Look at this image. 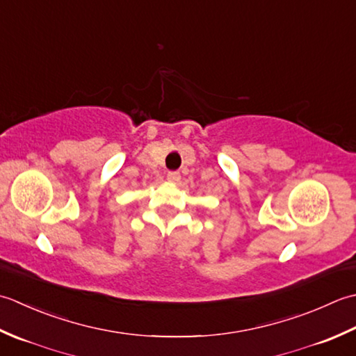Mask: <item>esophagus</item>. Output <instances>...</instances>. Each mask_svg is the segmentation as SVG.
<instances>
[{"label":"esophagus","instance_id":"obj_1","mask_svg":"<svg viewBox=\"0 0 356 356\" xmlns=\"http://www.w3.org/2000/svg\"><path fill=\"white\" fill-rule=\"evenodd\" d=\"M179 179H181V175L178 172H169L168 173V181H170V183H179Z\"/></svg>","mask_w":356,"mask_h":356}]
</instances>
